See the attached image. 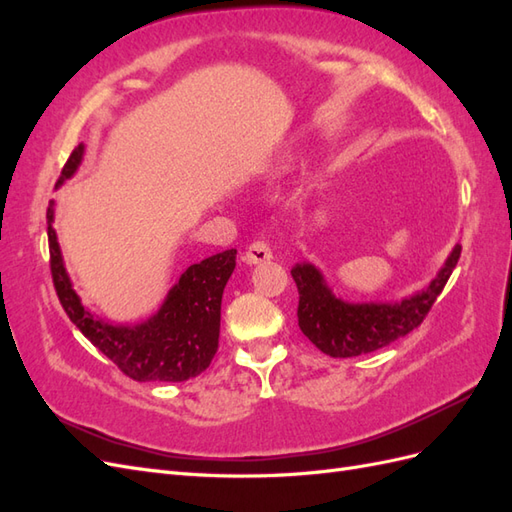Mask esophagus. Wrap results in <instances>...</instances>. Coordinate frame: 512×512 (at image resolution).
<instances>
[{"label":"esophagus","instance_id":"34e87169","mask_svg":"<svg viewBox=\"0 0 512 512\" xmlns=\"http://www.w3.org/2000/svg\"><path fill=\"white\" fill-rule=\"evenodd\" d=\"M271 258H273V254H271V247L267 241H254L243 254V260L247 262V265H260V262H267Z\"/></svg>","mask_w":512,"mask_h":512}]
</instances>
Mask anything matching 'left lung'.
<instances>
[{
	"label": "left lung",
	"instance_id": "obj_1",
	"mask_svg": "<svg viewBox=\"0 0 512 512\" xmlns=\"http://www.w3.org/2000/svg\"><path fill=\"white\" fill-rule=\"evenodd\" d=\"M459 254L461 245L457 243L436 277L414 294L401 301L369 303L335 297L316 265L297 262L290 273L299 288V327L309 342L333 359H348L389 346L423 322L451 277Z\"/></svg>",
	"mask_w": 512,
	"mask_h": 512
}]
</instances>
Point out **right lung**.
Listing matches in <instances>:
<instances>
[{
  "instance_id": "right-lung-1",
  "label": "right lung",
  "mask_w": 512,
  "mask_h": 512,
  "mask_svg": "<svg viewBox=\"0 0 512 512\" xmlns=\"http://www.w3.org/2000/svg\"><path fill=\"white\" fill-rule=\"evenodd\" d=\"M83 156L85 145L81 143L61 170L55 188L79 170ZM53 205L51 200L46 211L53 284L61 307L76 329L136 382H183L203 374L218 352L222 294L235 271L237 250L213 254L185 269L158 312L147 320L113 324L91 314L72 288L53 228Z\"/></svg>"
}]
</instances>
